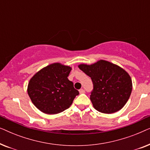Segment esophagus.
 <instances>
[{
  "label": "esophagus",
  "instance_id": "esophagus-1",
  "mask_svg": "<svg viewBox=\"0 0 150 150\" xmlns=\"http://www.w3.org/2000/svg\"><path fill=\"white\" fill-rule=\"evenodd\" d=\"M79 92H80V93H85V91L83 89H81L79 90Z\"/></svg>",
  "mask_w": 150,
  "mask_h": 150
}]
</instances>
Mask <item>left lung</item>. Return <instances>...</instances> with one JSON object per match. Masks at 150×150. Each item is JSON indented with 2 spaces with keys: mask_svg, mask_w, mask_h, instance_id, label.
Instances as JSON below:
<instances>
[{
  "mask_svg": "<svg viewBox=\"0 0 150 150\" xmlns=\"http://www.w3.org/2000/svg\"><path fill=\"white\" fill-rule=\"evenodd\" d=\"M79 67L91 79L93 89L90 100L96 110L110 114L124 107L132 89L130 76L124 69L104 60Z\"/></svg>",
  "mask_w": 150,
  "mask_h": 150,
  "instance_id": "8db88e82",
  "label": "left lung"
}]
</instances>
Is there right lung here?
<instances>
[{
  "label": "right lung",
  "instance_id": "obj_1",
  "mask_svg": "<svg viewBox=\"0 0 150 150\" xmlns=\"http://www.w3.org/2000/svg\"><path fill=\"white\" fill-rule=\"evenodd\" d=\"M71 68L53 63L41 69L30 80L28 94L35 106L46 114H57L68 108L79 94L67 77Z\"/></svg>",
  "mask_w": 150,
  "mask_h": 150
}]
</instances>
